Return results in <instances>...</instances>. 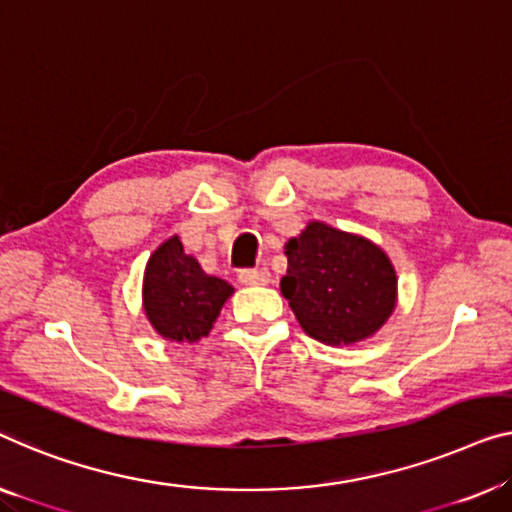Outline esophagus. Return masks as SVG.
<instances>
[{"label":"esophagus","instance_id":"obj_1","mask_svg":"<svg viewBox=\"0 0 512 512\" xmlns=\"http://www.w3.org/2000/svg\"><path fill=\"white\" fill-rule=\"evenodd\" d=\"M271 280V273L266 269H241L239 282L241 285H266Z\"/></svg>","mask_w":512,"mask_h":512}]
</instances>
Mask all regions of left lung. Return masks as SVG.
<instances>
[{
    "label": "left lung",
    "instance_id": "obj_1",
    "mask_svg": "<svg viewBox=\"0 0 512 512\" xmlns=\"http://www.w3.org/2000/svg\"><path fill=\"white\" fill-rule=\"evenodd\" d=\"M280 289L303 331L324 345H354L391 317L398 294L391 259L363 236L310 223L287 241Z\"/></svg>",
    "mask_w": 512,
    "mask_h": 512
}]
</instances>
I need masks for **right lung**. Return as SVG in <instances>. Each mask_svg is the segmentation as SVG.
<instances>
[{"label": "right lung", "instance_id": "right-lung-1", "mask_svg": "<svg viewBox=\"0 0 512 512\" xmlns=\"http://www.w3.org/2000/svg\"><path fill=\"white\" fill-rule=\"evenodd\" d=\"M234 287L207 276L197 259L183 253L177 236L160 243L144 271V310L167 340L195 342L211 331Z\"/></svg>", "mask_w": 512, "mask_h": 512}]
</instances>
